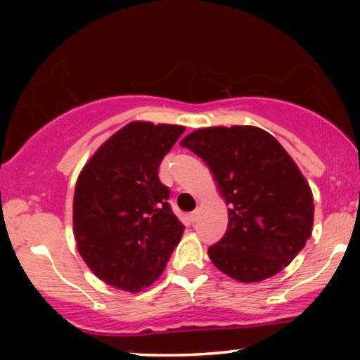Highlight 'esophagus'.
Instances as JSON below:
<instances>
[{"label":"esophagus","mask_w":360,"mask_h":360,"mask_svg":"<svg viewBox=\"0 0 360 360\" xmlns=\"http://www.w3.org/2000/svg\"><path fill=\"white\" fill-rule=\"evenodd\" d=\"M198 216H200V210H195V211H193V213H191V214H190V219H191V221H193V223H195V221H196V219H198Z\"/></svg>","instance_id":"obj_1"}]
</instances>
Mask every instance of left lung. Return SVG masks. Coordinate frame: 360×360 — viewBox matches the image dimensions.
Segmentation results:
<instances>
[{"label": "left lung", "mask_w": 360, "mask_h": 360, "mask_svg": "<svg viewBox=\"0 0 360 360\" xmlns=\"http://www.w3.org/2000/svg\"><path fill=\"white\" fill-rule=\"evenodd\" d=\"M180 144L210 167L229 206L224 238L208 249L211 262L243 283L287 267L311 236L314 205L282 144L255 126L201 127Z\"/></svg>", "instance_id": "8db88e82"}]
</instances>
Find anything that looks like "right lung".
<instances>
[{
  "label": "right lung",
  "instance_id": "obj_1",
  "mask_svg": "<svg viewBox=\"0 0 360 360\" xmlns=\"http://www.w3.org/2000/svg\"><path fill=\"white\" fill-rule=\"evenodd\" d=\"M176 124L132 121L83 167L73 195L77 249L93 274L141 292L164 272L184 224L172 213L159 165L184 134Z\"/></svg>",
  "mask_w": 360,
  "mask_h": 360
}]
</instances>
